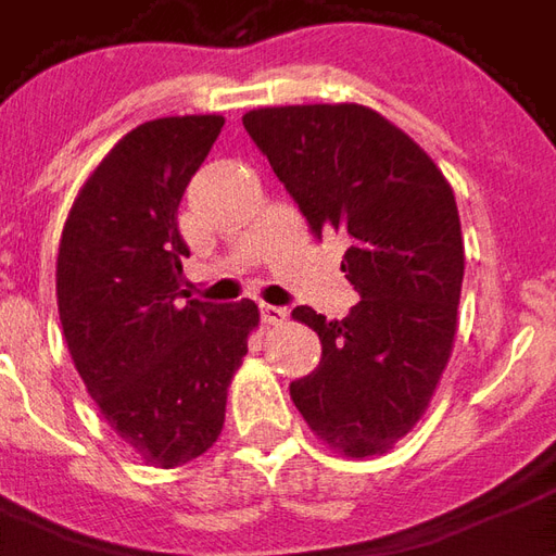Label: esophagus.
<instances>
[{"mask_svg": "<svg viewBox=\"0 0 556 556\" xmlns=\"http://www.w3.org/2000/svg\"><path fill=\"white\" fill-rule=\"evenodd\" d=\"M258 309H262V321H265V325H282V321L289 318V309H286V306H270V303H262Z\"/></svg>", "mask_w": 556, "mask_h": 556, "instance_id": "34e87169", "label": "esophagus"}]
</instances>
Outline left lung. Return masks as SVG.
I'll use <instances>...</instances> for the list:
<instances>
[{
	"mask_svg": "<svg viewBox=\"0 0 556 556\" xmlns=\"http://www.w3.org/2000/svg\"><path fill=\"white\" fill-rule=\"evenodd\" d=\"M243 127L309 229L351 238L342 274L361 303L342 321L291 313L321 339V363L291 381V402L339 453H387L426 414L453 354L465 277L453 187L405 130L361 103L262 106Z\"/></svg>",
	"mask_w": 556,
	"mask_h": 556,
	"instance_id": "left-lung-1",
	"label": "left lung"
}]
</instances>
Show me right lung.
Wrapping results in <instances>:
<instances>
[{"mask_svg":"<svg viewBox=\"0 0 556 556\" xmlns=\"http://www.w3.org/2000/svg\"><path fill=\"white\" fill-rule=\"evenodd\" d=\"M226 125L169 115L134 127L79 187L55 258L71 361L110 429L146 458L178 467L214 446L258 306L178 303V205Z\"/></svg>","mask_w":556,"mask_h":556,"instance_id":"add662e5","label":"right lung"}]
</instances>
